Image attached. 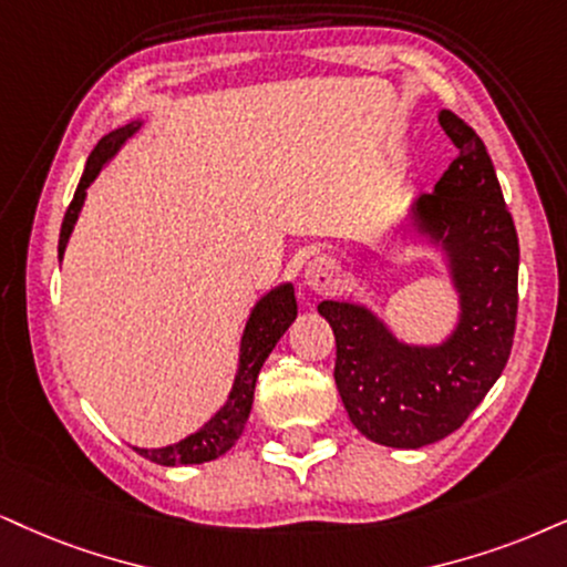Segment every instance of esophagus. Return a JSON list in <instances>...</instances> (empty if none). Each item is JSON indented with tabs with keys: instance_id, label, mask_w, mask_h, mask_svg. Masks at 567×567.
<instances>
[{
	"instance_id": "esophagus-1",
	"label": "esophagus",
	"mask_w": 567,
	"mask_h": 567,
	"mask_svg": "<svg viewBox=\"0 0 567 567\" xmlns=\"http://www.w3.org/2000/svg\"><path fill=\"white\" fill-rule=\"evenodd\" d=\"M303 279L313 292L324 296V292L337 288V282H340V275H337V267H334L332 259H327V256H317V259H313L306 267Z\"/></svg>"
}]
</instances>
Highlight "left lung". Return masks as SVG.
I'll use <instances>...</instances> for the list:
<instances>
[{
  "instance_id": "obj_1",
  "label": "left lung",
  "mask_w": 567,
  "mask_h": 567,
  "mask_svg": "<svg viewBox=\"0 0 567 567\" xmlns=\"http://www.w3.org/2000/svg\"><path fill=\"white\" fill-rule=\"evenodd\" d=\"M457 156L408 209L415 235L442 250L457 321L436 346H413L369 306L321 300L337 342L334 384L353 426L384 447L419 450L463 426L503 374L518 313V235L474 127L450 110Z\"/></svg>"
}]
</instances>
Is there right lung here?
<instances>
[{"instance_id": "1", "label": "right lung", "mask_w": 567, "mask_h": 567, "mask_svg": "<svg viewBox=\"0 0 567 567\" xmlns=\"http://www.w3.org/2000/svg\"><path fill=\"white\" fill-rule=\"evenodd\" d=\"M138 127H141V120L127 123L125 127H117V131L104 135V138L96 143V148L91 152L89 162H85L81 183H78L75 196L70 200L68 212H64V219H62L60 248H56L60 250V261L64 256V248H68L70 235H73L78 214L83 209L85 190H89V185L96 181V175L104 169V164L125 146V141L131 138L133 133H138ZM296 317H298V303H296L292 282L277 285V288H271L267 296L256 300L254 311H250L246 329H243V337H240L238 374H235L227 403L221 405L204 426L185 436V440L167 444V447H154V450L133 447L135 453L159 465H196L206 461H217L219 455H225L227 450L240 440L243 429H246L250 405H254L256 379H259L264 361H267L271 350H275L279 337L288 332V327L296 321Z\"/></svg>"}]
</instances>
